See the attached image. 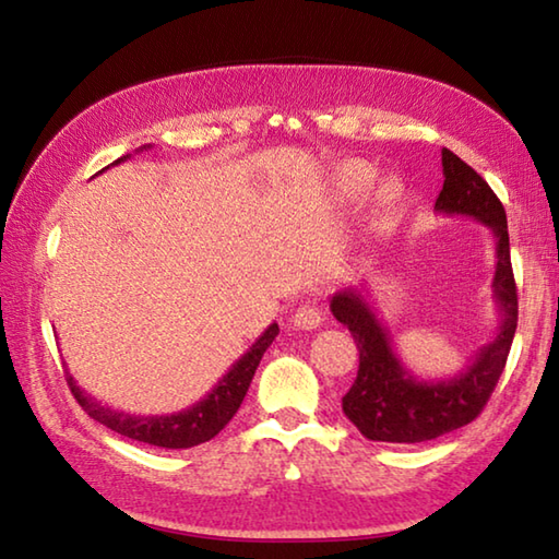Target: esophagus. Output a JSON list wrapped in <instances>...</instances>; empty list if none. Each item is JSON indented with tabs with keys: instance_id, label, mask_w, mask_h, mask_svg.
Wrapping results in <instances>:
<instances>
[{
	"instance_id": "1",
	"label": "esophagus",
	"mask_w": 559,
	"mask_h": 559,
	"mask_svg": "<svg viewBox=\"0 0 559 559\" xmlns=\"http://www.w3.org/2000/svg\"><path fill=\"white\" fill-rule=\"evenodd\" d=\"M290 323L298 330H316L323 323V310H320L316 302H306V306H300L296 313H293Z\"/></svg>"
}]
</instances>
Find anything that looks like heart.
Returning a JSON list of instances; mask_svg holds the SVG:
<instances>
[{
    "instance_id": "b5f03b06",
    "label": "heart",
    "mask_w": 559,
    "mask_h": 559,
    "mask_svg": "<svg viewBox=\"0 0 559 559\" xmlns=\"http://www.w3.org/2000/svg\"><path fill=\"white\" fill-rule=\"evenodd\" d=\"M374 167L367 165V163H347L340 167V189H343L345 194L349 197H362L370 185L374 182ZM402 200V187L396 182H384L380 194H377V202H380L382 210H394L396 204Z\"/></svg>"
}]
</instances>
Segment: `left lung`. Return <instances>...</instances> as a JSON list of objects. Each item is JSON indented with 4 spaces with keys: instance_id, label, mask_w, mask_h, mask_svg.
I'll return each instance as SVG.
<instances>
[{
    "instance_id": "left-lung-1",
    "label": "left lung",
    "mask_w": 559,
    "mask_h": 559,
    "mask_svg": "<svg viewBox=\"0 0 559 559\" xmlns=\"http://www.w3.org/2000/svg\"><path fill=\"white\" fill-rule=\"evenodd\" d=\"M443 189L433 210L461 214L488 226L496 239L493 296L500 310L496 337L451 380H416L396 357L392 337L357 288L337 290L330 310L347 325L359 349V370L343 396V412L370 441L419 443L471 424L484 412L503 374L518 328V290L510 266L508 219L493 189L451 150H441Z\"/></svg>"
}]
</instances>
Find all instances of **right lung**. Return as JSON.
I'll return each mask as SVG.
<instances>
[{
	"label": "right lung",
	"mask_w": 559,
	"mask_h": 559,
	"mask_svg": "<svg viewBox=\"0 0 559 559\" xmlns=\"http://www.w3.org/2000/svg\"><path fill=\"white\" fill-rule=\"evenodd\" d=\"M122 159H128V155L116 159L112 165L122 163ZM276 335H278V325L271 323L266 330H263V335L257 340V343L249 347V353H243L239 359H236L231 370L216 382L214 390L206 394L204 400L177 414L135 416V414L116 412L110 409V406H103L98 400H93L91 394L83 392L71 374L66 377V382H69L71 394L75 396V402L83 406V412H86L91 419L100 421L103 427L120 433V437L143 441V443H150V447H159V449H192L214 439L216 433L231 421V416L239 412L243 396L249 392V384L253 380V372H257L263 353H266L269 345L276 340Z\"/></svg>",
	"instance_id": "right-lung-1"
}]
</instances>
